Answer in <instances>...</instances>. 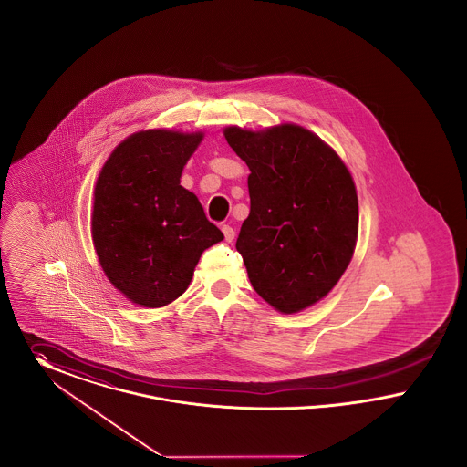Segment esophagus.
Instances as JSON below:
<instances>
[{
  "mask_svg": "<svg viewBox=\"0 0 467 467\" xmlns=\"http://www.w3.org/2000/svg\"><path fill=\"white\" fill-rule=\"evenodd\" d=\"M223 235L226 239V243H232L235 239V230L230 224H223Z\"/></svg>",
  "mask_w": 467,
  "mask_h": 467,
  "instance_id": "1",
  "label": "esophagus"
}]
</instances>
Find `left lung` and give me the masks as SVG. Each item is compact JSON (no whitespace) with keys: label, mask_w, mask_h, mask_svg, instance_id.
Wrapping results in <instances>:
<instances>
[{"label":"left lung","mask_w":467,"mask_h":467,"mask_svg":"<svg viewBox=\"0 0 467 467\" xmlns=\"http://www.w3.org/2000/svg\"><path fill=\"white\" fill-rule=\"evenodd\" d=\"M244 160L251 211L237 251L254 292L283 315L315 306L339 283L358 237V198L341 156L295 123L224 126Z\"/></svg>","instance_id":"1"}]
</instances>
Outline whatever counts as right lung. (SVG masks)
I'll return each mask as SVG.
<instances>
[{
  "label": "right lung",
  "instance_id": "add662e5",
  "mask_svg": "<svg viewBox=\"0 0 467 467\" xmlns=\"http://www.w3.org/2000/svg\"><path fill=\"white\" fill-rule=\"evenodd\" d=\"M203 131L150 128L128 135L93 192L91 239L112 286L133 304L163 307L184 294L200 254L223 241L181 173Z\"/></svg>",
  "mask_w": 467,
  "mask_h": 467
}]
</instances>
